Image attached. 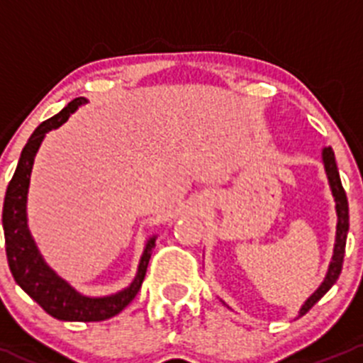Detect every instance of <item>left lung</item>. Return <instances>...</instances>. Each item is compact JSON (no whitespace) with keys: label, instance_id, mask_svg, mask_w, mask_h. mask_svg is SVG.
<instances>
[{"label":"left lung","instance_id":"left-lung-1","mask_svg":"<svg viewBox=\"0 0 363 363\" xmlns=\"http://www.w3.org/2000/svg\"><path fill=\"white\" fill-rule=\"evenodd\" d=\"M321 158H323L325 172H327L328 184H330L332 196H334L335 202V212H337V228H335V244H334V255H332L330 265H328L327 276H325L323 283L320 284L316 291L309 296V298L303 302V306L300 307L298 318L303 316L318 300L321 298L335 283H337L340 270H342V262H344V250H346V237L347 230H350V208H347V199L346 191L342 188V182H340L337 163H335V156L332 147H325L321 152Z\"/></svg>","mask_w":363,"mask_h":363}]
</instances>
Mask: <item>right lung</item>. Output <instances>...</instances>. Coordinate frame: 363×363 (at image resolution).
<instances>
[{"label": "right lung", "instance_id": "add662e5", "mask_svg": "<svg viewBox=\"0 0 363 363\" xmlns=\"http://www.w3.org/2000/svg\"><path fill=\"white\" fill-rule=\"evenodd\" d=\"M84 104H87L86 98H75L60 113L43 121L33 131L21 152L16 174L6 188L5 203H3L6 259L13 279L47 314L63 321H104L119 314L140 290L142 281L147 272L149 259L156 246V235H152L142 252L133 283L108 296H86L79 294L67 281L61 279L40 255L28 228V212H26L33 163L45 133L67 123L69 113L75 112Z\"/></svg>", "mask_w": 363, "mask_h": 363}]
</instances>
